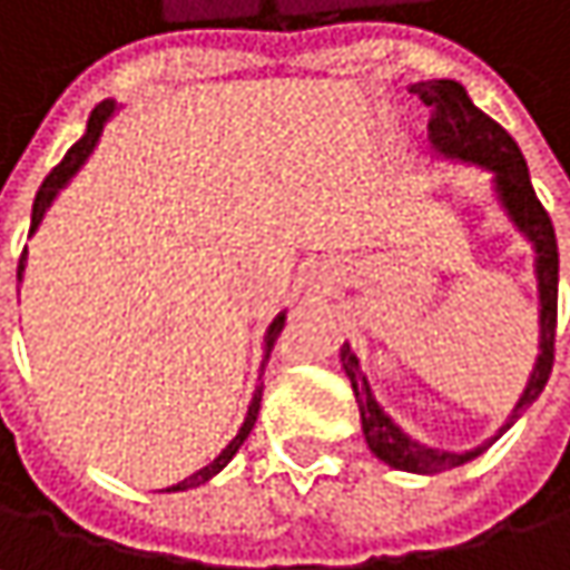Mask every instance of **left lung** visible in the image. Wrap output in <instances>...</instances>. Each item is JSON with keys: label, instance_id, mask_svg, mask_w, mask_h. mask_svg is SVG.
I'll use <instances>...</instances> for the list:
<instances>
[{"label": "left lung", "instance_id": "left-lung-1", "mask_svg": "<svg viewBox=\"0 0 570 570\" xmlns=\"http://www.w3.org/2000/svg\"><path fill=\"white\" fill-rule=\"evenodd\" d=\"M412 95H419L429 108V141L435 148L439 158L445 161H462V165H475L492 174V187L499 194L502 210L509 214L518 234L531 244L534 250V281H538V360L531 366V376L524 383V393L514 402L512 415L505 419V425L485 439L475 449L465 452H449V449H432L415 442L412 435H405L393 422V415L376 402L370 380L360 370L356 353L350 350V343H343L340 350V363L343 373L350 376L353 396L360 405V419H363V435L370 452L393 465L399 472H415V475H435V472H449L459 469L472 459H479L495 439H502L514 422L521 419V412L541 396L548 376H551V363H554V326H558V240H554V227L548 210L541 207L528 165L514 145V138L492 121L482 108L472 105L469 91L452 81V78H432V81H415L409 88Z\"/></svg>", "mask_w": 570, "mask_h": 570}]
</instances>
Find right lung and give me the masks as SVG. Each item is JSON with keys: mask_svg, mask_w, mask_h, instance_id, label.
Listing matches in <instances>:
<instances>
[{"mask_svg": "<svg viewBox=\"0 0 570 570\" xmlns=\"http://www.w3.org/2000/svg\"><path fill=\"white\" fill-rule=\"evenodd\" d=\"M118 111V105L108 98V101H101L95 111H91V118H88V128H85V135L68 148V155L61 158V165H58L56 171L49 174L46 180H42V187H39V194H36V204H32V227H29V234H36L39 230V224H42V217H46V210L52 207V200L58 197V190L78 174V168L91 158V151H95V145H98V138H101V131H105V125H108V118ZM26 254L29 250H22V261H19V284H22V274H26ZM286 323V313H277L274 316V323L267 326V336H264V363H261V373H264V366H267V360H271V350H274V343H277V336H281V330H284ZM261 396H264V386H257L254 390V399H250V405H247V415H244V425L237 429V435L227 442V449L210 462V465H204L200 472H194V475H187L184 482H177L171 485L168 492H187V489H197V485H204V482H210L234 455H237V449L244 445V439L250 435V429H254V422H257V412H261Z\"/></svg>", "mask_w": 570, "mask_h": 570, "instance_id": "right-lung-1", "label": "right lung"}]
</instances>
